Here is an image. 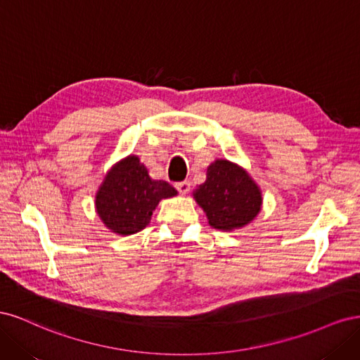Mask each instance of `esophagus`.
<instances>
[{
	"mask_svg": "<svg viewBox=\"0 0 360 360\" xmlns=\"http://www.w3.org/2000/svg\"><path fill=\"white\" fill-rule=\"evenodd\" d=\"M176 189L179 191L180 195H186L191 189V183L189 181H180L176 184Z\"/></svg>",
	"mask_w": 360,
	"mask_h": 360,
	"instance_id": "obj_1",
	"label": "esophagus"
}]
</instances>
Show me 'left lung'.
I'll return each mask as SVG.
<instances>
[{
  "label": "left lung",
  "instance_id": "1",
  "mask_svg": "<svg viewBox=\"0 0 360 360\" xmlns=\"http://www.w3.org/2000/svg\"><path fill=\"white\" fill-rule=\"evenodd\" d=\"M192 195L210 226L222 231L250 224L263 205V192L255 180L243 167L226 159H216L207 167L205 181Z\"/></svg>",
  "mask_w": 360,
  "mask_h": 360
}]
</instances>
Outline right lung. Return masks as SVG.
Here are the masks:
<instances>
[{
  "mask_svg": "<svg viewBox=\"0 0 360 360\" xmlns=\"http://www.w3.org/2000/svg\"><path fill=\"white\" fill-rule=\"evenodd\" d=\"M177 191L163 180H153L139 156L118 160L96 192L94 207L103 225L114 234H135L150 224L160 200Z\"/></svg>",
  "mask_w": 360,
  "mask_h": 360,
  "instance_id": "1",
  "label": "right lung"
}]
</instances>
